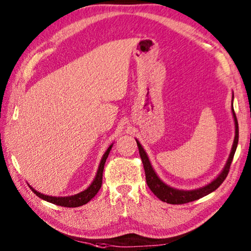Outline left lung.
<instances>
[{"label":"left lung","instance_id":"obj_1","mask_svg":"<svg viewBox=\"0 0 251 251\" xmlns=\"http://www.w3.org/2000/svg\"><path fill=\"white\" fill-rule=\"evenodd\" d=\"M231 109H232V116L234 121V140H233L232 148H231L229 158H227L226 166H224L223 170L220 173L218 177L213 179L209 184L205 185L203 187H200V188L192 189V190H184V189L175 188V187H171L169 185H167L166 182H163L161 179L159 178V176L156 175L154 169H153L145 150L143 149V147H142L140 142L135 138L137 147H138V151H140L142 162H143L145 178H147V184L149 186V188L152 190V193L154 194L159 200H161L162 201H166V203H169V204H185V203H189V201L200 200V198L208 195V194H211L212 192H214L215 189L219 188V186L222 184L224 179L226 178L227 174H229L231 162H232V159L234 156L235 150H237V145L239 141L238 121L233 109V95H232V106H231Z\"/></svg>","mask_w":251,"mask_h":251}]
</instances>
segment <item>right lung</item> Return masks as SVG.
Listing matches in <instances>:
<instances>
[{"mask_svg":"<svg viewBox=\"0 0 251 251\" xmlns=\"http://www.w3.org/2000/svg\"><path fill=\"white\" fill-rule=\"evenodd\" d=\"M114 143H111L109 145V148L107 149V151L104 152V154L102 155L101 160H100V164L98 167V170H97L96 177L93 179V181L91 182L87 189L82 190L81 193L75 194V195L72 196H64V197H56V196H48V195H44V194L37 192V190L29 185L30 189L32 190L33 193L36 194L37 196L42 198V200L50 201V203H53L55 205H59V206H64V207H78L82 206V205L87 204L88 201L92 200L93 197L97 195V193L99 192V189L101 188L102 185V173H103V167L104 163H106V160L109 155V152L111 148H113Z\"/></svg>","mask_w":251,"mask_h":251,"instance_id":"add662e5","label":"right lung"}]
</instances>
